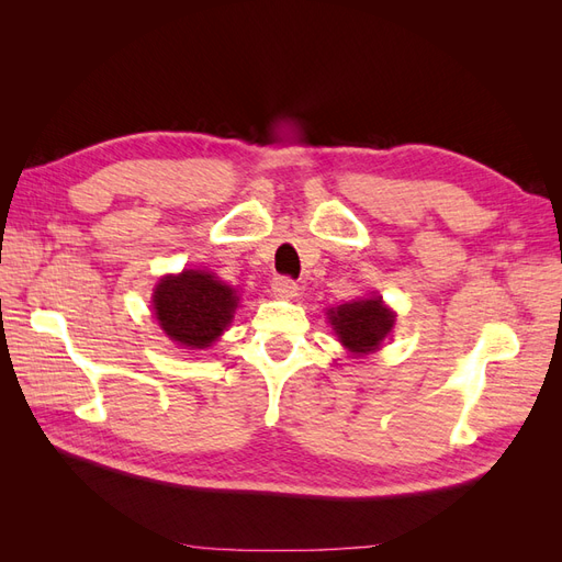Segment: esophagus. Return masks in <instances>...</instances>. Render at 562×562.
<instances>
[{"label":"esophagus","mask_w":562,"mask_h":562,"mask_svg":"<svg viewBox=\"0 0 562 562\" xmlns=\"http://www.w3.org/2000/svg\"><path fill=\"white\" fill-rule=\"evenodd\" d=\"M271 291L279 297H295L300 288L291 277H274L271 279Z\"/></svg>","instance_id":"esophagus-1"}]
</instances>
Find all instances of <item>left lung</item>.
I'll use <instances>...</instances> for the list:
<instances>
[{
  "mask_svg": "<svg viewBox=\"0 0 562 562\" xmlns=\"http://www.w3.org/2000/svg\"><path fill=\"white\" fill-rule=\"evenodd\" d=\"M328 314L339 342L356 353L375 351L394 326V314L384 307L380 297L342 304Z\"/></svg>",
  "mask_w": 562,
  "mask_h": 562,
  "instance_id": "obj_1",
  "label": "left lung"
}]
</instances>
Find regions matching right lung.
I'll return each mask as SVG.
<instances>
[{"instance_id": "1", "label": "right lung", "mask_w": 562, "mask_h": 562, "mask_svg": "<svg viewBox=\"0 0 562 562\" xmlns=\"http://www.w3.org/2000/svg\"><path fill=\"white\" fill-rule=\"evenodd\" d=\"M236 295L206 271H182L157 285L155 314L166 335L190 349H206L227 328Z\"/></svg>"}]
</instances>
